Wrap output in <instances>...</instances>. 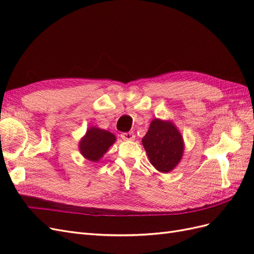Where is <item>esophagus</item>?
Here are the masks:
<instances>
[{
  "label": "esophagus",
  "instance_id": "esophagus-1",
  "mask_svg": "<svg viewBox=\"0 0 254 254\" xmlns=\"http://www.w3.org/2000/svg\"><path fill=\"white\" fill-rule=\"evenodd\" d=\"M121 137L125 141H132V140H134L135 135L133 134V132H124L121 134Z\"/></svg>",
  "mask_w": 254,
  "mask_h": 254
}]
</instances>
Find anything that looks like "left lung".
<instances>
[{"label": "left lung", "instance_id": "obj_1", "mask_svg": "<svg viewBox=\"0 0 254 254\" xmlns=\"http://www.w3.org/2000/svg\"><path fill=\"white\" fill-rule=\"evenodd\" d=\"M142 143L150 163L161 173L171 172L181 160L182 136L171 122L153 120Z\"/></svg>", "mask_w": 254, "mask_h": 254}]
</instances>
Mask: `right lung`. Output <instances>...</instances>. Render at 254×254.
I'll list each match as a JSON object with an SVG mask.
<instances>
[{"label": "right lung", "instance_id": "obj_1", "mask_svg": "<svg viewBox=\"0 0 254 254\" xmlns=\"http://www.w3.org/2000/svg\"><path fill=\"white\" fill-rule=\"evenodd\" d=\"M115 136L103 129L91 127L80 141L79 149L81 155L90 161L96 162L114 143Z\"/></svg>", "mask_w": 254, "mask_h": 254}]
</instances>
